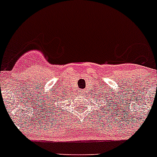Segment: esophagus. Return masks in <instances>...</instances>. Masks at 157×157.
<instances>
[{"label":"esophagus","instance_id":"esophagus-1","mask_svg":"<svg viewBox=\"0 0 157 157\" xmlns=\"http://www.w3.org/2000/svg\"><path fill=\"white\" fill-rule=\"evenodd\" d=\"M84 90H80V92H81V95H82V94H84Z\"/></svg>","mask_w":157,"mask_h":157}]
</instances>
